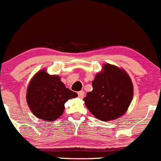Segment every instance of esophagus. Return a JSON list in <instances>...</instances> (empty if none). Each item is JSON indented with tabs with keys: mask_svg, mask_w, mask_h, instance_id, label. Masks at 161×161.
Instances as JSON below:
<instances>
[{
	"mask_svg": "<svg viewBox=\"0 0 161 161\" xmlns=\"http://www.w3.org/2000/svg\"><path fill=\"white\" fill-rule=\"evenodd\" d=\"M78 96H79V98H84V92H83V91H80V92H78Z\"/></svg>",
	"mask_w": 161,
	"mask_h": 161,
	"instance_id": "esophagus-1",
	"label": "esophagus"
}]
</instances>
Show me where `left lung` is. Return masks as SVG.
<instances>
[{"label":"left lung","mask_w":161,"mask_h":161,"mask_svg":"<svg viewBox=\"0 0 161 161\" xmlns=\"http://www.w3.org/2000/svg\"><path fill=\"white\" fill-rule=\"evenodd\" d=\"M92 87L84 101L98 120H115L128 110L133 98V84L125 70L106 63L96 74Z\"/></svg>","instance_id":"1"}]
</instances>
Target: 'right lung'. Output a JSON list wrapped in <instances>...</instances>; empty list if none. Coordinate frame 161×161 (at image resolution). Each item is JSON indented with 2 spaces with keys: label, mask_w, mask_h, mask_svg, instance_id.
Segmentation results:
<instances>
[{
  "label": "right lung",
  "mask_w": 161,
  "mask_h": 161,
  "mask_svg": "<svg viewBox=\"0 0 161 161\" xmlns=\"http://www.w3.org/2000/svg\"><path fill=\"white\" fill-rule=\"evenodd\" d=\"M77 96L76 92L66 88L60 77L41 69L29 83L26 101L35 117L52 122L63 114L66 102Z\"/></svg>",
  "instance_id": "obj_1"
}]
</instances>
